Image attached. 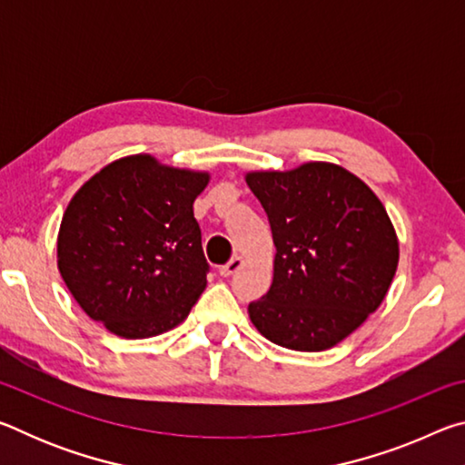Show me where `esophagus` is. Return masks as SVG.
<instances>
[{
  "label": "esophagus",
  "instance_id": "34e87169",
  "mask_svg": "<svg viewBox=\"0 0 465 465\" xmlns=\"http://www.w3.org/2000/svg\"><path fill=\"white\" fill-rule=\"evenodd\" d=\"M242 264H243V258L242 256H233L230 262H227L225 266H222V269H219V272H222V277H232L233 272H238L242 269Z\"/></svg>",
  "mask_w": 465,
  "mask_h": 465
}]
</instances>
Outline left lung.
Here are the masks:
<instances>
[{
	"instance_id": "left-lung-1",
	"label": "left lung",
	"mask_w": 465,
	"mask_h": 465,
	"mask_svg": "<svg viewBox=\"0 0 465 465\" xmlns=\"http://www.w3.org/2000/svg\"><path fill=\"white\" fill-rule=\"evenodd\" d=\"M277 248L272 285L248 305L252 324L285 349L318 352L344 341L380 308L400 246L383 203L328 162L248 172Z\"/></svg>"
}]
</instances>
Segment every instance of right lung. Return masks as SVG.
I'll return each mask as SVG.
<instances>
[{"label":"right lung","mask_w":465,"mask_h":465,"mask_svg":"<svg viewBox=\"0 0 465 465\" xmlns=\"http://www.w3.org/2000/svg\"><path fill=\"white\" fill-rule=\"evenodd\" d=\"M209 178L137 153L108 163L74 194L61 219L57 266L92 320L131 341L186 320L207 287L193 203Z\"/></svg>","instance_id":"right-lung-1"}]
</instances>
